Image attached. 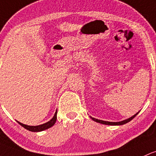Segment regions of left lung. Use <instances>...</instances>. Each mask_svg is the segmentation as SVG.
Returning a JSON list of instances; mask_svg holds the SVG:
<instances>
[{"instance_id": "1", "label": "left lung", "mask_w": 156, "mask_h": 156, "mask_svg": "<svg viewBox=\"0 0 156 156\" xmlns=\"http://www.w3.org/2000/svg\"><path fill=\"white\" fill-rule=\"evenodd\" d=\"M138 113V112H137L136 115H134L133 116H132V117L129 118V119L124 120V121H119V122H109V121H102V120L96 119H95V118H92V117H90V118H91V119L93 120V121H96V122L100 123V124H107V125H122V124H126L127 122L130 121L132 119H134V118L136 117Z\"/></svg>"}]
</instances>
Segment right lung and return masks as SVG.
<instances>
[{
  "instance_id": "add662e5",
  "label": "right lung",
  "mask_w": 156,
  "mask_h": 156,
  "mask_svg": "<svg viewBox=\"0 0 156 156\" xmlns=\"http://www.w3.org/2000/svg\"><path fill=\"white\" fill-rule=\"evenodd\" d=\"M56 120H57V111H56V112L55 113V115L53 116L52 119L49 121H48V122L45 123V124H41V125H38V126H28V125H26V124H21V123H20L19 121H18V123L20 124V125L23 126L25 129H28V130L30 131L40 132V131L45 130V129H49V127L52 126L55 124V123Z\"/></svg>"
}]
</instances>
